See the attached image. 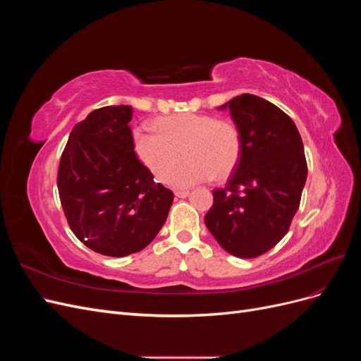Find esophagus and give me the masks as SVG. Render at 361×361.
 Masks as SVG:
<instances>
[{
  "label": "esophagus",
  "mask_w": 361,
  "mask_h": 361,
  "mask_svg": "<svg viewBox=\"0 0 361 361\" xmlns=\"http://www.w3.org/2000/svg\"><path fill=\"white\" fill-rule=\"evenodd\" d=\"M174 195H176V197H179V199H185V197H188L190 192L188 191H176V192H174Z\"/></svg>",
  "instance_id": "1"
}]
</instances>
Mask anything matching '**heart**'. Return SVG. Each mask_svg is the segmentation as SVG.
<instances>
[{
  "mask_svg": "<svg viewBox=\"0 0 361 361\" xmlns=\"http://www.w3.org/2000/svg\"><path fill=\"white\" fill-rule=\"evenodd\" d=\"M154 133L135 129L133 146L138 159L158 180H167L183 156L188 162L169 182L176 188L231 176L243 154V135L231 120L209 114L180 113L159 117Z\"/></svg>",
  "mask_w": 361,
  "mask_h": 361,
  "instance_id": "1",
  "label": "heart"
}]
</instances>
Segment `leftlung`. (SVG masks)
Listing matches in <instances>:
<instances>
[{"label": "left lung", "mask_w": 361, "mask_h": 361, "mask_svg": "<svg viewBox=\"0 0 361 361\" xmlns=\"http://www.w3.org/2000/svg\"><path fill=\"white\" fill-rule=\"evenodd\" d=\"M226 108L241 130L243 154L226 187L214 190L204 224L227 253L251 259L288 233L307 161L297 126L274 104L244 93L220 110Z\"/></svg>", "instance_id": "1"}]
</instances>
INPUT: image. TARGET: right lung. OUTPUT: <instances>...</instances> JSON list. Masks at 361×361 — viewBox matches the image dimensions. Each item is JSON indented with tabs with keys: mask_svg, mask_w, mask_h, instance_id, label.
Returning a JSON list of instances; mask_svg holds the SVG:
<instances>
[{
	"mask_svg": "<svg viewBox=\"0 0 361 361\" xmlns=\"http://www.w3.org/2000/svg\"><path fill=\"white\" fill-rule=\"evenodd\" d=\"M130 118L129 105H111L76 123L57 176L60 202L75 236L111 257L147 247L173 203V192L157 183L135 155Z\"/></svg>",
	"mask_w": 361,
	"mask_h": 361,
	"instance_id": "add662e5",
	"label": "right lung"
}]
</instances>
